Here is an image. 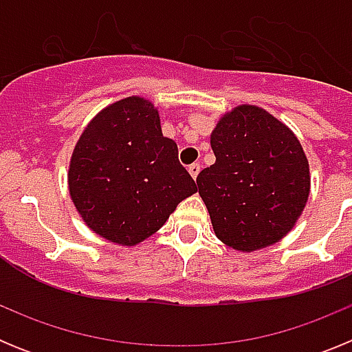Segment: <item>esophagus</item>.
Wrapping results in <instances>:
<instances>
[{"label": "esophagus", "mask_w": 352, "mask_h": 352, "mask_svg": "<svg viewBox=\"0 0 352 352\" xmlns=\"http://www.w3.org/2000/svg\"><path fill=\"white\" fill-rule=\"evenodd\" d=\"M199 170H201V164H197V162H195V164H190V166H188V173H190V176L192 178H197V174H199Z\"/></svg>", "instance_id": "34e87169"}]
</instances>
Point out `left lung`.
<instances>
[{
  "label": "left lung",
  "mask_w": 352,
  "mask_h": 352,
  "mask_svg": "<svg viewBox=\"0 0 352 352\" xmlns=\"http://www.w3.org/2000/svg\"><path fill=\"white\" fill-rule=\"evenodd\" d=\"M211 148L217 160L199 173L197 186L217 238L239 252L280 241L310 192L309 160L296 135L245 104L217 123Z\"/></svg>",
  "instance_id": "1"
}]
</instances>
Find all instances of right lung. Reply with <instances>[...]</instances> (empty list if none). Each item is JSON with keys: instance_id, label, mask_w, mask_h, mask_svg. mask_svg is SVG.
Returning <instances> with one entry per match:
<instances>
[{"instance_id": "1", "label": "right lung", "mask_w": 352, "mask_h": 352, "mask_svg": "<svg viewBox=\"0 0 352 352\" xmlns=\"http://www.w3.org/2000/svg\"><path fill=\"white\" fill-rule=\"evenodd\" d=\"M68 190L86 226L111 243L133 247L160 229L197 185L164 138L155 105L141 96L118 100L80 133Z\"/></svg>"}]
</instances>
